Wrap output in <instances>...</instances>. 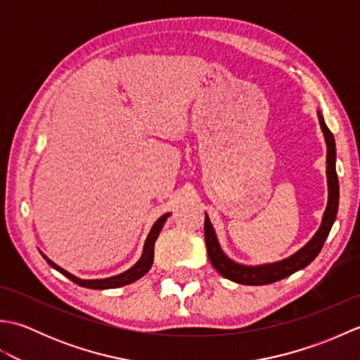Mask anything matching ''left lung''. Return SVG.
Instances as JSON below:
<instances>
[{
  "mask_svg": "<svg viewBox=\"0 0 360 360\" xmlns=\"http://www.w3.org/2000/svg\"><path fill=\"white\" fill-rule=\"evenodd\" d=\"M319 114L320 127L326 141V176H328V205L323 213L322 226L317 231V233L312 236V240L303 246L300 250L295 252L281 262L272 263V264H263V266H243L232 262L231 258L226 257V254L219 248V243L217 238V233L213 231V226L210 219L205 213L204 218V238L205 246H207V254L212 266L223 275L224 278L232 280L240 285H250V286H262L269 285V283L278 281L281 278H286L294 272L307 267L311 262H314L316 257L322 250L325 240L330 235L331 227L335 221L339 209V179L338 173H335V142L334 136L326 127L322 114Z\"/></svg>",
  "mask_w": 360,
  "mask_h": 360,
  "instance_id": "obj_1",
  "label": "left lung"
}]
</instances>
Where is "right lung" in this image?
I'll return each mask as SVG.
<instances>
[{
  "label": "right lung",
  "instance_id": "add662e5",
  "mask_svg": "<svg viewBox=\"0 0 360 360\" xmlns=\"http://www.w3.org/2000/svg\"><path fill=\"white\" fill-rule=\"evenodd\" d=\"M170 215V213H165V215L160 217L155 224H153L151 231L147 236V240H145V244H143V252H142V257L139 262H137L131 269H128L125 272H122L119 275H114V277H110V278H102V280H82V278H77L75 275L70 274L68 271L62 269V267L57 266L56 263H52L51 259L48 257L46 258V262H48L51 264V267H53V269L58 271L60 274H63L65 277L70 278L71 281H74L75 285L79 286H83V288H89V289H114V288H120V286H125V285H129V283H133L136 280H139L141 277H143L145 274H147L150 271V267L153 264V259H155V243L158 240V236L160 233V229H162L164 223L167 217Z\"/></svg>",
  "mask_w": 360,
  "mask_h": 360
}]
</instances>
